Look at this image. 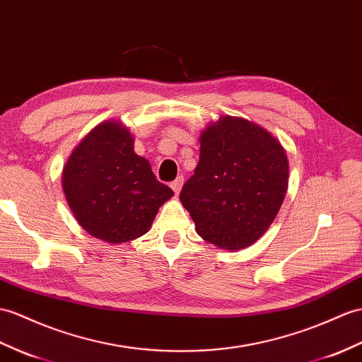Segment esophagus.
I'll use <instances>...</instances> for the list:
<instances>
[{
	"instance_id": "34e87169",
	"label": "esophagus",
	"mask_w": 362,
	"mask_h": 362,
	"mask_svg": "<svg viewBox=\"0 0 362 362\" xmlns=\"http://www.w3.org/2000/svg\"><path fill=\"white\" fill-rule=\"evenodd\" d=\"M182 187H183V177L180 175V177H177V179H175V180L171 183V188H173V191L175 192V194H179Z\"/></svg>"
}]
</instances>
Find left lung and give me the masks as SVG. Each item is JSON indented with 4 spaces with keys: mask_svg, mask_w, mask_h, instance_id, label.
I'll return each instance as SVG.
<instances>
[{
    "mask_svg": "<svg viewBox=\"0 0 362 362\" xmlns=\"http://www.w3.org/2000/svg\"><path fill=\"white\" fill-rule=\"evenodd\" d=\"M287 189L281 141L255 122L222 115L200 134V160L180 202L202 239L239 251L270 228Z\"/></svg>",
    "mask_w": 362,
    "mask_h": 362,
    "instance_id": "left-lung-1",
    "label": "left lung"
}]
</instances>
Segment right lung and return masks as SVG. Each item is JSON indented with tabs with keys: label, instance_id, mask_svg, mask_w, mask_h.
<instances>
[{
	"label": "right lung",
	"instance_id": "obj_1",
	"mask_svg": "<svg viewBox=\"0 0 362 362\" xmlns=\"http://www.w3.org/2000/svg\"><path fill=\"white\" fill-rule=\"evenodd\" d=\"M67 205L83 230L107 243L148 233L174 192L145 157L134 153L131 131L119 120L97 124L74 148L62 173Z\"/></svg>",
	"mask_w": 362,
	"mask_h": 362
}]
</instances>
